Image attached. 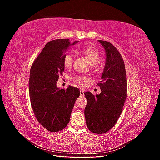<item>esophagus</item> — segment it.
<instances>
[{
    "instance_id": "34e87169",
    "label": "esophagus",
    "mask_w": 160,
    "mask_h": 160,
    "mask_svg": "<svg viewBox=\"0 0 160 160\" xmlns=\"http://www.w3.org/2000/svg\"><path fill=\"white\" fill-rule=\"evenodd\" d=\"M80 96L81 97H83L84 96V93H83V91H82V90L80 91Z\"/></svg>"
}]
</instances>
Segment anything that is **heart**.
I'll list each match as a JSON object with an SVG mask.
<instances>
[{
    "label": "heart",
    "mask_w": 160,
    "mask_h": 160,
    "mask_svg": "<svg viewBox=\"0 0 160 160\" xmlns=\"http://www.w3.org/2000/svg\"><path fill=\"white\" fill-rule=\"evenodd\" d=\"M84 55H85L87 59H88L90 63H96L98 61V55L97 52L93 51L92 49H85L84 51ZM64 63L66 66H71L72 63V59L71 55H67L64 57ZM75 79L79 82V83H83V81H85V79L81 78V77H76Z\"/></svg>",
    "instance_id": "1"
}]
</instances>
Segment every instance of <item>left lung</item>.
<instances>
[{
    "mask_svg": "<svg viewBox=\"0 0 160 160\" xmlns=\"http://www.w3.org/2000/svg\"><path fill=\"white\" fill-rule=\"evenodd\" d=\"M98 41L106 52L102 81L98 83L101 92L96 95L89 91L84 94L88 100L85 109L87 126L99 134L112 128L122 113L127 97V80L124 61L118 50L109 42Z\"/></svg>",
    "mask_w": 160,
    "mask_h": 160,
    "instance_id": "1",
    "label": "left lung"
}]
</instances>
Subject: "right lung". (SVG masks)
<instances>
[{
    "instance_id": "add662e5",
    "label": "right lung",
    "mask_w": 160,
    "mask_h": 160,
    "mask_svg": "<svg viewBox=\"0 0 160 160\" xmlns=\"http://www.w3.org/2000/svg\"><path fill=\"white\" fill-rule=\"evenodd\" d=\"M78 41H75V45ZM71 45L68 38L47 42L33 62L28 81L31 104L37 121L52 132L63 129L69 123L71 113L79 89L69 86L58 90L56 83L65 70L63 49Z\"/></svg>"
}]
</instances>
